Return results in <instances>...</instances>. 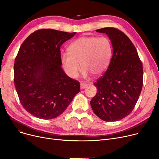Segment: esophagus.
<instances>
[{"mask_svg":"<svg viewBox=\"0 0 159 159\" xmlns=\"http://www.w3.org/2000/svg\"><path fill=\"white\" fill-rule=\"evenodd\" d=\"M87 86H88V84H86V83L83 82H80V89H84V88H86Z\"/></svg>","mask_w":159,"mask_h":159,"instance_id":"esophagus-1","label":"esophagus"}]
</instances>
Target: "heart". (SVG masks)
Returning <instances> with one entry per match:
<instances>
[{
    "instance_id": "heart-1",
    "label": "heart",
    "mask_w": 159,
    "mask_h": 159,
    "mask_svg": "<svg viewBox=\"0 0 159 159\" xmlns=\"http://www.w3.org/2000/svg\"><path fill=\"white\" fill-rule=\"evenodd\" d=\"M113 54L111 40L106 37H82L68 47V53H62L61 61L66 73L76 77L80 64L84 77L89 73L94 77L102 75L107 69Z\"/></svg>"
}]
</instances>
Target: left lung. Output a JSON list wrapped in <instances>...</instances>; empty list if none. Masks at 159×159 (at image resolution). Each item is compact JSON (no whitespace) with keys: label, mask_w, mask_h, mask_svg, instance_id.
<instances>
[{"label":"left lung","mask_w":159,"mask_h":159,"mask_svg":"<svg viewBox=\"0 0 159 159\" xmlns=\"http://www.w3.org/2000/svg\"><path fill=\"white\" fill-rule=\"evenodd\" d=\"M96 31L106 33L111 40L113 55L106 73L93 84L98 90L90 104L101 119L118 121L131 113L138 101L143 85V64L122 31L114 28Z\"/></svg>","instance_id":"8db88e82"}]
</instances>
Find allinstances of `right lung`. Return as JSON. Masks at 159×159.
<instances>
[{
	"instance_id": "obj_1",
	"label": "right lung",
	"mask_w": 159,
	"mask_h": 159,
	"mask_svg": "<svg viewBox=\"0 0 159 159\" xmlns=\"http://www.w3.org/2000/svg\"><path fill=\"white\" fill-rule=\"evenodd\" d=\"M75 34L39 30L20 47L14 64L15 86L22 106L35 117H57L79 93V82L65 73L61 61V46Z\"/></svg>"
}]
</instances>
